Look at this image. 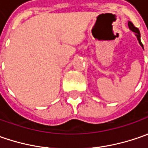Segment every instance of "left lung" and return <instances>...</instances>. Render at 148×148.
I'll use <instances>...</instances> for the list:
<instances>
[{
    "label": "left lung",
    "instance_id": "obj_1",
    "mask_svg": "<svg viewBox=\"0 0 148 148\" xmlns=\"http://www.w3.org/2000/svg\"><path fill=\"white\" fill-rule=\"evenodd\" d=\"M128 28H129V29H131L132 31L134 32V33H135V35L137 36V38H138V42H139L140 45L143 48V43H142V42H141V36H140V32L139 30H138V29L137 28V27H135V26L134 25V24L131 22V21H128Z\"/></svg>",
    "mask_w": 148,
    "mask_h": 148
}]
</instances>
